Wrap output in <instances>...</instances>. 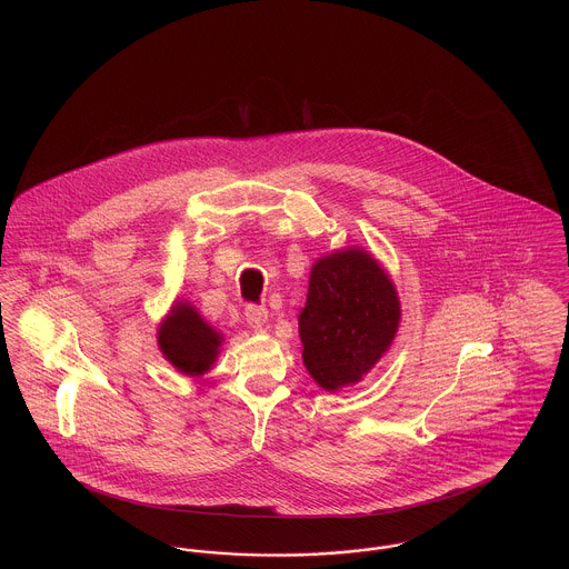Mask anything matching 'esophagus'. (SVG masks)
<instances>
[{
    "instance_id": "34e87169",
    "label": "esophagus",
    "mask_w": 569,
    "mask_h": 569,
    "mask_svg": "<svg viewBox=\"0 0 569 569\" xmlns=\"http://www.w3.org/2000/svg\"><path fill=\"white\" fill-rule=\"evenodd\" d=\"M244 320H247V325L251 326L253 330H262V328L267 326V320H269V309H267L264 305H253V302H249V305L244 307Z\"/></svg>"
}]
</instances>
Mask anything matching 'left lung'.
<instances>
[{
    "label": "left lung",
    "instance_id": "8db88e82",
    "mask_svg": "<svg viewBox=\"0 0 569 569\" xmlns=\"http://www.w3.org/2000/svg\"><path fill=\"white\" fill-rule=\"evenodd\" d=\"M399 316L397 290L367 251L326 256L298 318L305 367L326 390L358 381L392 343Z\"/></svg>",
    "mask_w": 569,
    "mask_h": 569
}]
</instances>
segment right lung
Masks as SVG:
<instances>
[{
  "instance_id": "obj_1",
  "label": "right lung",
  "mask_w": 569,
  "mask_h": 569,
  "mask_svg": "<svg viewBox=\"0 0 569 569\" xmlns=\"http://www.w3.org/2000/svg\"><path fill=\"white\" fill-rule=\"evenodd\" d=\"M158 335L163 356L186 376L204 373L213 365L221 343V337L190 305H177Z\"/></svg>"
}]
</instances>
